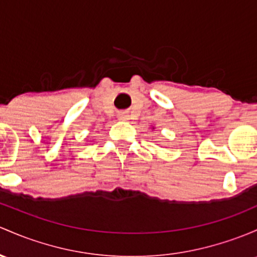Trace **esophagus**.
<instances>
[{
    "label": "esophagus",
    "instance_id": "obj_1",
    "mask_svg": "<svg viewBox=\"0 0 257 257\" xmlns=\"http://www.w3.org/2000/svg\"><path fill=\"white\" fill-rule=\"evenodd\" d=\"M118 119H119V120H128L129 119L128 113H125V112L118 113Z\"/></svg>",
    "mask_w": 257,
    "mask_h": 257
}]
</instances>
